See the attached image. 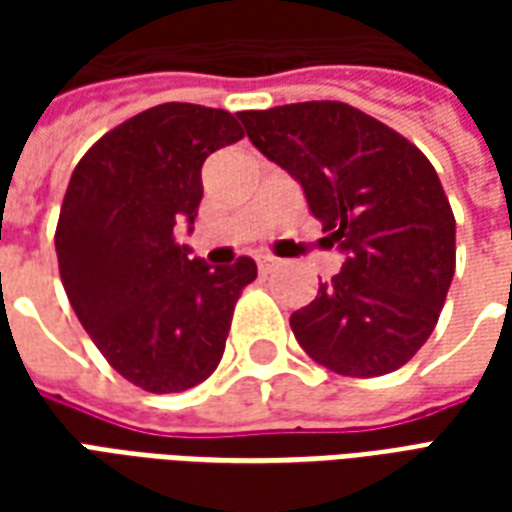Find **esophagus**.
Segmentation results:
<instances>
[{
	"label": "esophagus",
	"mask_w": 512,
	"mask_h": 512,
	"mask_svg": "<svg viewBox=\"0 0 512 512\" xmlns=\"http://www.w3.org/2000/svg\"><path fill=\"white\" fill-rule=\"evenodd\" d=\"M257 268H260V274H271L277 268V257L257 255Z\"/></svg>",
	"instance_id": "esophagus-1"
}]
</instances>
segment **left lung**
I'll return each mask as SVG.
<instances>
[{
  "mask_svg": "<svg viewBox=\"0 0 512 512\" xmlns=\"http://www.w3.org/2000/svg\"><path fill=\"white\" fill-rule=\"evenodd\" d=\"M252 145L299 180L340 246L343 271L290 329L318 365L373 378L403 367L436 329L455 274V216L425 153L340 101L238 112Z\"/></svg>",
  "mask_w": 512,
  "mask_h": 512,
  "instance_id": "obj_1",
  "label": "left lung"
}]
</instances>
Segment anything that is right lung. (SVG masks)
I'll return each instance as SVG.
<instances>
[{
	"instance_id": "right-lung-1",
	"label": "right lung",
	"mask_w": 512,
	"mask_h": 512,
	"mask_svg": "<svg viewBox=\"0 0 512 512\" xmlns=\"http://www.w3.org/2000/svg\"><path fill=\"white\" fill-rule=\"evenodd\" d=\"M238 139V115L161 104L101 136L73 169L54 233L62 285L106 362L145 392L211 376L257 277L252 257L211 268L175 241L200 208L205 158Z\"/></svg>"
}]
</instances>
